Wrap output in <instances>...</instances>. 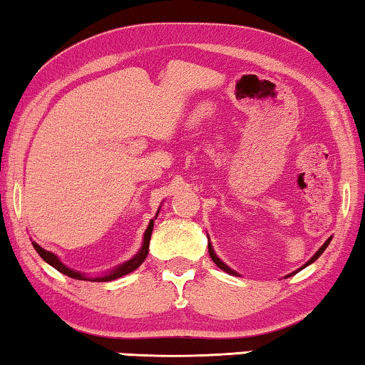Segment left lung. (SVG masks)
<instances>
[{
	"mask_svg": "<svg viewBox=\"0 0 365 365\" xmlns=\"http://www.w3.org/2000/svg\"><path fill=\"white\" fill-rule=\"evenodd\" d=\"M330 241H331V237H329V239H327V241L324 242V246H322L320 249H318V251L315 252V255H313V256L310 257V259H308V261L305 262V264H303L302 267H299V269H297V271H293V273H289L288 276H286V278H289V276H293L294 273H298V271H302V269H303V267L310 266V264H312V262H315V261L318 259V257H320V256H322V252H324V251H325V249H327V247H329V244H330ZM209 255H210V257H212V261H214V262H215V264L220 267V269H222V271H225V273H227V274H232V276H239V273H236V271H234V269H230V267H229L227 264H225V262H224L222 259H220V257H219V256H217V255H215L214 247H212V244H210V242H209Z\"/></svg>",
	"mask_w": 365,
	"mask_h": 365,
	"instance_id": "obj_1",
	"label": "left lung"
}]
</instances>
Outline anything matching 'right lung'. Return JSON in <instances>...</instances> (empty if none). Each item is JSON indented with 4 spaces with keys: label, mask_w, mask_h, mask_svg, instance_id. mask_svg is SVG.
<instances>
[{
    "label": "right lung",
    "mask_w": 365,
    "mask_h": 365,
    "mask_svg": "<svg viewBox=\"0 0 365 365\" xmlns=\"http://www.w3.org/2000/svg\"><path fill=\"white\" fill-rule=\"evenodd\" d=\"M158 214H160V210L156 212L155 219H156V217H158ZM155 219L150 220L148 227H146V230H145V236H143V244H141L140 251H138L136 255L131 257V259L126 261V262H123V264H119L118 267H113V269L108 271V273H104V274H101V276H94V278H91V276L81 273V271L71 269V267H67L62 261H60V257L57 255H53V252H50V251H47V249H43L41 246H38V244H36V242H31V244H34L35 251L38 252L41 259H43L45 262H48L50 266L55 267V269L60 271V273H62V274L68 276V278L84 279V281H113V279L121 278V276L128 274V273H133V271L138 269V267L141 266V262L146 259V256H148V249H150V237H151V232H153Z\"/></svg>",
    "instance_id": "1"
}]
</instances>
